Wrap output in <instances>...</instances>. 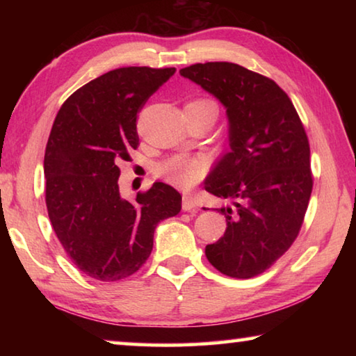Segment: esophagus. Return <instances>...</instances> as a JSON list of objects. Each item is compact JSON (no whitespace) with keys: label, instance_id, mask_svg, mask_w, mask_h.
Here are the masks:
<instances>
[{"label":"esophagus","instance_id":"34e87169","mask_svg":"<svg viewBox=\"0 0 356 356\" xmlns=\"http://www.w3.org/2000/svg\"><path fill=\"white\" fill-rule=\"evenodd\" d=\"M182 209L185 210V212H190V210H195V209H196L195 197L185 195V196L182 197Z\"/></svg>","mask_w":356,"mask_h":356}]
</instances>
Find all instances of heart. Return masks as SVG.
<instances>
[{"label": "heart", "mask_w": 356, "mask_h": 356, "mask_svg": "<svg viewBox=\"0 0 356 356\" xmlns=\"http://www.w3.org/2000/svg\"><path fill=\"white\" fill-rule=\"evenodd\" d=\"M188 105L210 108V110L216 111V106L213 102L200 99L193 100ZM160 176H163L168 182L179 186H191L200 180L204 172H206V160L201 156H191V155H174L171 159H168L159 166Z\"/></svg>", "instance_id": "1"}]
</instances>
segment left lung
<instances>
[{
    "label": "left lung",
    "mask_w": 356,
    "mask_h": 356,
    "mask_svg": "<svg viewBox=\"0 0 356 356\" xmlns=\"http://www.w3.org/2000/svg\"><path fill=\"white\" fill-rule=\"evenodd\" d=\"M180 75L226 108L229 150L204 180L231 200L216 209L226 232L206 246L209 262L248 280L272 267L297 238L312 191L309 143L289 95L270 78L234 63L193 64Z\"/></svg>",
    "instance_id": "8db88e82"
}]
</instances>
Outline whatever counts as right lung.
<instances>
[{
	"label": "right lung",
	"mask_w": 356,
	"mask_h": 356,
	"mask_svg": "<svg viewBox=\"0 0 356 356\" xmlns=\"http://www.w3.org/2000/svg\"><path fill=\"white\" fill-rule=\"evenodd\" d=\"M174 72H106L76 89L53 122L44 159L48 216L64 251L89 278L111 282L138 272L152 251L156 225L182 209L180 193L163 182L124 200L116 165L138 147V113Z\"/></svg>",
	"instance_id": "right-lung-1"
}]
</instances>
